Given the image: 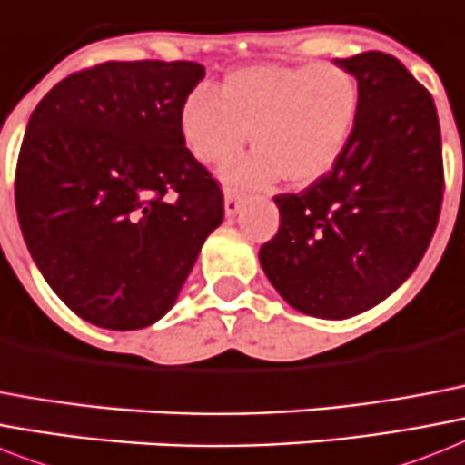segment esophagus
<instances>
[{"label": "esophagus", "instance_id": "obj_1", "mask_svg": "<svg viewBox=\"0 0 465 465\" xmlns=\"http://www.w3.org/2000/svg\"><path fill=\"white\" fill-rule=\"evenodd\" d=\"M241 203H243V195L239 193V191H224V213L226 217H233V214L239 213L241 210Z\"/></svg>", "mask_w": 465, "mask_h": 465}]
</instances>
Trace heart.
<instances>
[{"mask_svg":"<svg viewBox=\"0 0 465 465\" xmlns=\"http://www.w3.org/2000/svg\"><path fill=\"white\" fill-rule=\"evenodd\" d=\"M358 83L334 62L262 64L232 71L217 95L195 93L181 109L188 153L222 167L243 150L255 153L224 172L226 183L260 186L282 179L303 186L334 167L358 119Z\"/></svg>","mask_w":465,"mask_h":465,"instance_id":"heart-1","label":"heart"}]
</instances>
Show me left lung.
I'll return each instance as SVG.
<instances>
[{"label": "left lung", "instance_id": "8db88e82", "mask_svg": "<svg viewBox=\"0 0 465 465\" xmlns=\"http://www.w3.org/2000/svg\"><path fill=\"white\" fill-rule=\"evenodd\" d=\"M358 81V119L334 167L277 195L279 232L260 265L298 312L346 320L394 293L428 251L444 169L432 95L399 59H334Z\"/></svg>", "mask_w": 465, "mask_h": 465}]
</instances>
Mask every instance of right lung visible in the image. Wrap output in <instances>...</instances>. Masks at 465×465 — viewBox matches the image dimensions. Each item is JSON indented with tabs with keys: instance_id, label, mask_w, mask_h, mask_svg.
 I'll list each match as a JSON object with an SVG mask.
<instances>
[{
	"instance_id": "add662e5",
	"label": "right lung",
	"mask_w": 465,
	"mask_h": 465,
	"mask_svg": "<svg viewBox=\"0 0 465 465\" xmlns=\"http://www.w3.org/2000/svg\"><path fill=\"white\" fill-rule=\"evenodd\" d=\"M195 62H104L56 83L16 164L25 245L85 322L143 330L167 315L224 198L181 135Z\"/></svg>"
}]
</instances>
